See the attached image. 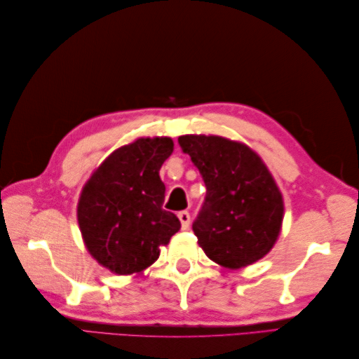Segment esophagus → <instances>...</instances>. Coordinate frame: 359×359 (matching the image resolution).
<instances>
[{
    "mask_svg": "<svg viewBox=\"0 0 359 359\" xmlns=\"http://www.w3.org/2000/svg\"><path fill=\"white\" fill-rule=\"evenodd\" d=\"M177 216H179V220L182 224V230H188L189 220H191V217H189V212L188 211H180Z\"/></svg>",
    "mask_w": 359,
    "mask_h": 359,
    "instance_id": "obj_1",
    "label": "esophagus"
}]
</instances>
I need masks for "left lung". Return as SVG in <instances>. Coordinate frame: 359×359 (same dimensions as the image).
I'll return each mask as SVG.
<instances>
[{
  "instance_id": "obj_1",
  "label": "left lung",
  "mask_w": 359,
  "mask_h": 359,
  "mask_svg": "<svg viewBox=\"0 0 359 359\" xmlns=\"http://www.w3.org/2000/svg\"><path fill=\"white\" fill-rule=\"evenodd\" d=\"M207 187L193 231L211 261L242 269L273 248L284 219L279 188L256 152L219 135H180Z\"/></svg>"
}]
</instances>
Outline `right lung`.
Here are the masks:
<instances>
[{
	"instance_id": "1",
	"label": "right lung",
	"mask_w": 359,
	"mask_h": 359,
	"mask_svg": "<svg viewBox=\"0 0 359 359\" xmlns=\"http://www.w3.org/2000/svg\"><path fill=\"white\" fill-rule=\"evenodd\" d=\"M170 137H142L112 152L83 187L77 219L88 251L116 274L140 273L160 247L180 230L177 216L162 208L158 171L171 156Z\"/></svg>"
}]
</instances>
